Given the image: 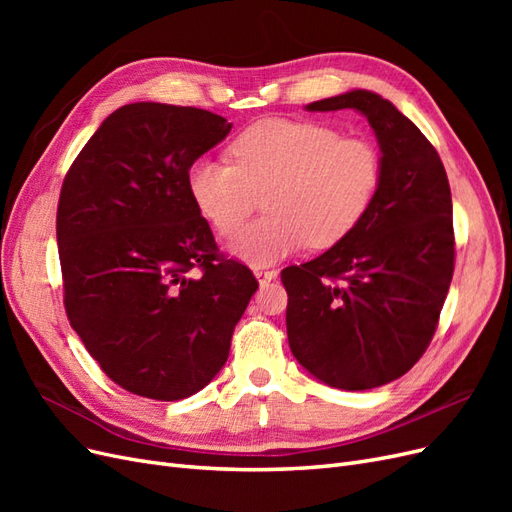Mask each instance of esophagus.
Returning a JSON list of instances; mask_svg holds the SVG:
<instances>
[{
  "label": "esophagus",
  "mask_w": 512,
  "mask_h": 512,
  "mask_svg": "<svg viewBox=\"0 0 512 512\" xmlns=\"http://www.w3.org/2000/svg\"><path fill=\"white\" fill-rule=\"evenodd\" d=\"M277 269H254V275H256V280L260 282V284H267V282H273L275 277H277Z\"/></svg>",
  "instance_id": "esophagus-1"
}]
</instances>
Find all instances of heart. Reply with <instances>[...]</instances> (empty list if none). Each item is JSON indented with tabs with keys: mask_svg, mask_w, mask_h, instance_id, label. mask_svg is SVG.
<instances>
[{
	"mask_svg": "<svg viewBox=\"0 0 512 512\" xmlns=\"http://www.w3.org/2000/svg\"><path fill=\"white\" fill-rule=\"evenodd\" d=\"M228 162L196 160L188 190L196 209L228 237L266 200L268 213L237 233L230 252L254 267L327 250L361 224L380 185L376 147L316 121L262 119L230 143Z\"/></svg>",
	"mask_w": 512,
	"mask_h": 512,
	"instance_id": "1",
	"label": "heart"
}]
</instances>
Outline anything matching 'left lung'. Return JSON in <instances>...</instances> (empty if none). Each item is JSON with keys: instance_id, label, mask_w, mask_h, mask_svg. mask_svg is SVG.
<instances>
[{"instance_id": "8db88e82", "label": "left lung", "mask_w": 512, "mask_h": 512, "mask_svg": "<svg viewBox=\"0 0 512 512\" xmlns=\"http://www.w3.org/2000/svg\"><path fill=\"white\" fill-rule=\"evenodd\" d=\"M305 108L363 113L382 158L361 224L322 256L282 271L288 344L324 384L376 389L404 376L436 333L455 269L451 188L425 134L374 91Z\"/></svg>"}]
</instances>
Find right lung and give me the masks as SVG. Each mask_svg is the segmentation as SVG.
Wrapping results in <instances>:
<instances>
[{
  "label": "right lung",
  "instance_id": "right-lung-1",
  "mask_svg": "<svg viewBox=\"0 0 512 512\" xmlns=\"http://www.w3.org/2000/svg\"><path fill=\"white\" fill-rule=\"evenodd\" d=\"M230 128L203 108L126 104L61 185L68 320L104 374L134 395L177 401L205 389L258 288L250 269L218 252L188 190L190 166Z\"/></svg>",
  "mask_w": 512,
  "mask_h": 512
}]
</instances>
